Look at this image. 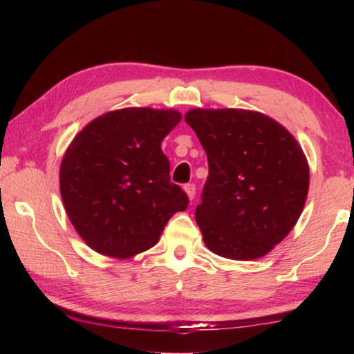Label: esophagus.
Listing matches in <instances>:
<instances>
[{
  "label": "esophagus",
  "mask_w": 354,
  "mask_h": 354,
  "mask_svg": "<svg viewBox=\"0 0 354 354\" xmlns=\"http://www.w3.org/2000/svg\"><path fill=\"white\" fill-rule=\"evenodd\" d=\"M184 190H185V194H187V196H189L190 200H194V198H195V194H196V187H195V184H192V183L185 184V185H184Z\"/></svg>",
  "instance_id": "esophagus-1"
}]
</instances>
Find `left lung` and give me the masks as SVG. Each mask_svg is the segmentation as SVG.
<instances>
[{
	"label": "left lung",
	"mask_w": 354,
	"mask_h": 354,
	"mask_svg": "<svg viewBox=\"0 0 354 354\" xmlns=\"http://www.w3.org/2000/svg\"><path fill=\"white\" fill-rule=\"evenodd\" d=\"M185 122L205 148L209 175L195 217L212 253L234 261L267 254L301 215L309 167L279 123L243 109H192Z\"/></svg>",
	"instance_id": "1"
}]
</instances>
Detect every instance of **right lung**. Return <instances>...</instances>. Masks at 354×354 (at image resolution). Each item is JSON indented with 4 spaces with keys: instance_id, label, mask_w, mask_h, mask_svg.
<instances>
[{
    "instance_id": "right-lung-1",
    "label": "right lung",
    "mask_w": 354,
    "mask_h": 354,
    "mask_svg": "<svg viewBox=\"0 0 354 354\" xmlns=\"http://www.w3.org/2000/svg\"><path fill=\"white\" fill-rule=\"evenodd\" d=\"M176 111L128 107L95 118L61 164V195L75 230L101 254L129 257L158 243L167 221L189 206L170 181L160 142Z\"/></svg>"
}]
</instances>
